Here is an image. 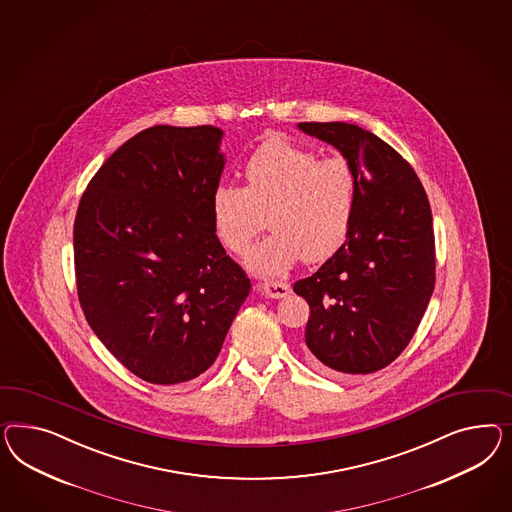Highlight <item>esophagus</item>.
Wrapping results in <instances>:
<instances>
[{
  "instance_id": "1",
  "label": "esophagus",
  "mask_w": 512,
  "mask_h": 512,
  "mask_svg": "<svg viewBox=\"0 0 512 512\" xmlns=\"http://www.w3.org/2000/svg\"><path fill=\"white\" fill-rule=\"evenodd\" d=\"M262 292L269 299H282L290 293V286L286 282H265L262 286Z\"/></svg>"
}]
</instances>
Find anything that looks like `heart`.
Instances as JSON below:
<instances>
[{"label":"heart","instance_id":"1","mask_svg":"<svg viewBox=\"0 0 512 512\" xmlns=\"http://www.w3.org/2000/svg\"><path fill=\"white\" fill-rule=\"evenodd\" d=\"M245 187L222 183L211 196L220 243L245 254L267 215L273 234L250 250L247 265L262 277H280L301 258L323 262L342 247L357 207V177L340 157L320 159L308 147L269 140L243 168Z\"/></svg>","mask_w":512,"mask_h":512}]
</instances>
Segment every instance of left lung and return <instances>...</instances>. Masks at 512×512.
<instances>
[{"instance_id":"left-lung-1","label":"left lung","mask_w":512,"mask_h":512,"mask_svg":"<svg viewBox=\"0 0 512 512\" xmlns=\"http://www.w3.org/2000/svg\"><path fill=\"white\" fill-rule=\"evenodd\" d=\"M340 151L357 177V207L342 247L293 292L307 299L308 350L329 368L370 374L408 346L434 292L432 211L408 162L357 125L299 123Z\"/></svg>"}]
</instances>
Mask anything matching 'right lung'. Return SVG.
Segmentation results:
<instances>
[{"instance_id": "obj_1", "label": "right lung", "mask_w": 512, "mask_h": 512, "mask_svg": "<svg viewBox=\"0 0 512 512\" xmlns=\"http://www.w3.org/2000/svg\"><path fill=\"white\" fill-rule=\"evenodd\" d=\"M213 125H155L104 162L74 220L78 299L132 374L157 385L215 363L250 280L226 256L211 196L226 157Z\"/></svg>"}]
</instances>
